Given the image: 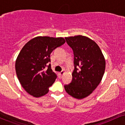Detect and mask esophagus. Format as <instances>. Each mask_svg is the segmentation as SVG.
Listing matches in <instances>:
<instances>
[{
    "instance_id": "1",
    "label": "esophagus",
    "mask_w": 125,
    "mask_h": 125,
    "mask_svg": "<svg viewBox=\"0 0 125 125\" xmlns=\"http://www.w3.org/2000/svg\"><path fill=\"white\" fill-rule=\"evenodd\" d=\"M64 73V71H61V72L59 73V77H60V78H61L62 76V75Z\"/></svg>"
}]
</instances>
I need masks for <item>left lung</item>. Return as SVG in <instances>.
<instances>
[{
    "label": "left lung",
    "instance_id": "8db88e82",
    "mask_svg": "<svg viewBox=\"0 0 125 125\" xmlns=\"http://www.w3.org/2000/svg\"><path fill=\"white\" fill-rule=\"evenodd\" d=\"M73 51L74 69L71 83L64 85L66 92L78 99L90 95L102 79L105 59L95 42L82 35L65 38Z\"/></svg>",
    "mask_w": 125,
    "mask_h": 125
}]
</instances>
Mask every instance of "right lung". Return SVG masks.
Segmentation results:
<instances>
[{
    "label": "right lung",
    "instance_id": "1",
    "mask_svg": "<svg viewBox=\"0 0 125 125\" xmlns=\"http://www.w3.org/2000/svg\"><path fill=\"white\" fill-rule=\"evenodd\" d=\"M63 38L38 36L23 47L15 62L17 76L29 94L35 97L45 95L57 76L52 71L50 55L52 52L63 44Z\"/></svg>",
    "mask_w": 125,
    "mask_h": 125
}]
</instances>
